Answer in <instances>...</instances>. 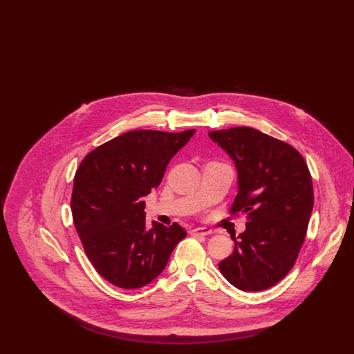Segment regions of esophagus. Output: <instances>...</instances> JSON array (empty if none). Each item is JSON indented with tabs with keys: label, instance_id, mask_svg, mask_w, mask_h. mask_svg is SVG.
<instances>
[{
	"label": "esophagus",
	"instance_id": "esophagus-1",
	"mask_svg": "<svg viewBox=\"0 0 354 354\" xmlns=\"http://www.w3.org/2000/svg\"><path fill=\"white\" fill-rule=\"evenodd\" d=\"M191 234L195 236H207L212 234V230L207 228V227H199V228H195L191 231Z\"/></svg>",
	"mask_w": 354,
	"mask_h": 354
}]
</instances>
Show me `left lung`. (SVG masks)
<instances>
[{"instance_id":"8db88e82","label":"left lung","mask_w":354,"mask_h":354,"mask_svg":"<svg viewBox=\"0 0 354 354\" xmlns=\"http://www.w3.org/2000/svg\"><path fill=\"white\" fill-rule=\"evenodd\" d=\"M208 135L235 162L239 191L231 212L248 220L220 272L237 289H268L292 270L305 240L313 209L309 169L295 147L251 127Z\"/></svg>"}]
</instances>
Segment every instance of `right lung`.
I'll list each match as a JSON object with an SVG mask.
<instances>
[{
    "label": "right lung",
    "mask_w": 354,
    "mask_h": 354,
    "mask_svg": "<svg viewBox=\"0 0 354 354\" xmlns=\"http://www.w3.org/2000/svg\"><path fill=\"white\" fill-rule=\"evenodd\" d=\"M195 130H135L84 156L75 172L71 212L84 252L103 279L142 288L166 268L185 231L174 223L146 228L145 196L160 185L172 156Z\"/></svg>",
    "instance_id": "right-lung-1"
}]
</instances>
